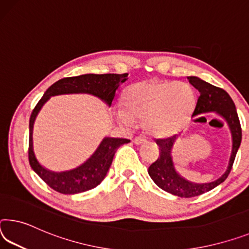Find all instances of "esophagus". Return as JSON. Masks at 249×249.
<instances>
[{
    "instance_id": "34e87169",
    "label": "esophagus",
    "mask_w": 249,
    "mask_h": 249,
    "mask_svg": "<svg viewBox=\"0 0 249 249\" xmlns=\"http://www.w3.org/2000/svg\"><path fill=\"white\" fill-rule=\"evenodd\" d=\"M133 142L135 145H141V144L146 143V139H144V137H135V139L133 140Z\"/></svg>"
}]
</instances>
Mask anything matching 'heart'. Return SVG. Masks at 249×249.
I'll return each instance as SVG.
<instances>
[{
	"label": "heart",
	"mask_w": 249,
	"mask_h": 249,
	"mask_svg": "<svg viewBox=\"0 0 249 249\" xmlns=\"http://www.w3.org/2000/svg\"><path fill=\"white\" fill-rule=\"evenodd\" d=\"M124 110H117V120L125 126L133 117L143 118L144 129L156 137H169L186 125L195 107V93L185 82L136 83L123 95Z\"/></svg>",
	"instance_id": "1"
}]
</instances>
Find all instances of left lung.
Here are the masks:
<instances>
[{
    "label": "left lung",
    "mask_w": 249,
    "mask_h": 249,
    "mask_svg": "<svg viewBox=\"0 0 249 249\" xmlns=\"http://www.w3.org/2000/svg\"><path fill=\"white\" fill-rule=\"evenodd\" d=\"M187 78L189 83L199 92V97L192 117L212 112L216 113L226 122L231 135V152L226 171L222 176L210 183H194L184 178L176 171L172 157V149L179 135L156 140V144L160 147V157L148 167L149 176L163 191L178 197L191 198L212 191L227 178L242 142V128L234 102L226 90L216 88L197 76H188Z\"/></svg>",
    "instance_id": "1"
}]
</instances>
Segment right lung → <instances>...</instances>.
<instances>
[{
    "instance_id": "add662e5",
    "label": "right lung",
    "mask_w": 249,
    "mask_h": 249,
    "mask_svg": "<svg viewBox=\"0 0 249 249\" xmlns=\"http://www.w3.org/2000/svg\"><path fill=\"white\" fill-rule=\"evenodd\" d=\"M128 74H83L78 76L65 77L55 82L46 89L44 95L35 106L30 118V147L29 160L33 171L49 185L61 194H78L89 191L102 183L112 165L114 155L121 145L129 143V140L104 137L92 155L80 166L70 171L54 172L37 160L33 146V128L39 110L52 96L64 94H89L110 107L115 93L121 84L127 80Z\"/></svg>"
}]
</instances>
